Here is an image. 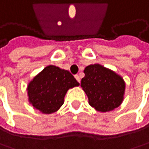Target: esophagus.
I'll return each mask as SVG.
<instances>
[{"label": "esophagus", "instance_id": "1", "mask_svg": "<svg viewBox=\"0 0 149 149\" xmlns=\"http://www.w3.org/2000/svg\"><path fill=\"white\" fill-rule=\"evenodd\" d=\"M75 79H77V81L79 83H80V77H79V75H75Z\"/></svg>", "mask_w": 149, "mask_h": 149}]
</instances>
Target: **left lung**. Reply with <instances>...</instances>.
I'll use <instances>...</instances> for the list:
<instances>
[{
  "label": "left lung",
  "instance_id": "8db88e82",
  "mask_svg": "<svg viewBox=\"0 0 149 149\" xmlns=\"http://www.w3.org/2000/svg\"><path fill=\"white\" fill-rule=\"evenodd\" d=\"M84 73L81 87L86 93L91 107L106 113L121 105L126 85L120 75L99 63L86 66Z\"/></svg>",
  "mask_w": 149,
  "mask_h": 149
}]
</instances>
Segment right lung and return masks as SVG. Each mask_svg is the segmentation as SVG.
<instances>
[{
    "mask_svg": "<svg viewBox=\"0 0 149 149\" xmlns=\"http://www.w3.org/2000/svg\"><path fill=\"white\" fill-rule=\"evenodd\" d=\"M79 86L70 71L49 65L29 83V101L35 109L50 114L62 107L67 91Z\"/></svg>",
    "mask_w": 149,
    "mask_h": 149,
    "instance_id": "obj_1",
    "label": "right lung"
}]
</instances>
